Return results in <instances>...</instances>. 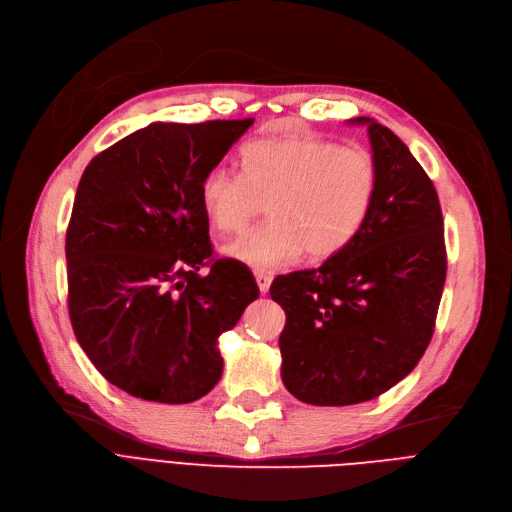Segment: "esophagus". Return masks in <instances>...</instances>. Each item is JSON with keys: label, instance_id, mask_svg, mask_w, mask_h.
Instances as JSON below:
<instances>
[{"label": "esophagus", "instance_id": "obj_1", "mask_svg": "<svg viewBox=\"0 0 512 512\" xmlns=\"http://www.w3.org/2000/svg\"><path fill=\"white\" fill-rule=\"evenodd\" d=\"M255 282H257V286H259L261 294H265L267 290H270V286H272V276H267V274H255Z\"/></svg>", "mask_w": 512, "mask_h": 512}]
</instances>
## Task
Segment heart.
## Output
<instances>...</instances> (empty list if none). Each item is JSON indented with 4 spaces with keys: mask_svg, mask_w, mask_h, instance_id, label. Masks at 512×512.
<instances>
[{
    "mask_svg": "<svg viewBox=\"0 0 512 512\" xmlns=\"http://www.w3.org/2000/svg\"><path fill=\"white\" fill-rule=\"evenodd\" d=\"M242 170L213 166L199 203L215 230L240 232L267 203L270 222L226 245L224 253L259 272H274L303 253L321 261L342 253L361 232L378 193L369 151L315 137L255 141Z\"/></svg>",
    "mask_w": 512,
    "mask_h": 512,
    "instance_id": "heart-1",
    "label": "heart"
}]
</instances>
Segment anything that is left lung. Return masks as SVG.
I'll return each mask as SVG.
<instances>
[{"label":"left lung","instance_id":"1","mask_svg":"<svg viewBox=\"0 0 512 512\" xmlns=\"http://www.w3.org/2000/svg\"><path fill=\"white\" fill-rule=\"evenodd\" d=\"M378 193L357 238L317 270L272 282L284 309L282 382L317 407L384 394L432 340L446 280L444 220L434 182L409 147L371 118Z\"/></svg>","mask_w":512,"mask_h":512}]
</instances>
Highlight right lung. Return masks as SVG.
Masks as SVG:
<instances>
[{"instance_id":"obj_1","label":"right lung","mask_w":512,"mask_h":512,"mask_svg":"<svg viewBox=\"0 0 512 512\" xmlns=\"http://www.w3.org/2000/svg\"><path fill=\"white\" fill-rule=\"evenodd\" d=\"M251 124L153 122L95 155L78 182L66 232L72 330L130 396H205L222 378L218 338L259 297L245 263L211 259L199 203L203 176Z\"/></svg>"}]
</instances>
